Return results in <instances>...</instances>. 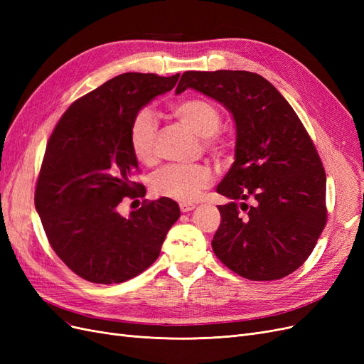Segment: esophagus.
Wrapping results in <instances>:
<instances>
[{
	"label": "esophagus",
	"instance_id": "obj_1",
	"mask_svg": "<svg viewBox=\"0 0 364 364\" xmlns=\"http://www.w3.org/2000/svg\"><path fill=\"white\" fill-rule=\"evenodd\" d=\"M179 208H181V211L182 213H188V211H193V209L196 208V205L194 203H179Z\"/></svg>",
	"mask_w": 364,
	"mask_h": 364
}]
</instances>
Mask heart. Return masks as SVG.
Listing matches in <instances>:
<instances>
[{
    "mask_svg": "<svg viewBox=\"0 0 364 364\" xmlns=\"http://www.w3.org/2000/svg\"><path fill=\"white\" fill-rule=\"evenodd\" d=\"M170 114L181 124L202 136L206 150L214 156H225L230 149V139L218 126L222 123V112L209 100L200 97H190L174 103ZM158 124L149 111L139 112L129 127V147L132 155L141 164H151L156 159ZM213 181V173L205 165H165L150 178L151 193L158 197H167L178 202H193L200 191Z\"/></svg>",
    "mask_w": 364,
    "mask_h": 364,
    "instance_id": "obj_1",
    "label": "heart"
}]
</instances>
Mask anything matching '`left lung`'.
Returning a JSON list of instances; mask_svg holds the SVG:
<instances>
[{
	"label": "left lung",
	"mask_w": 364,
	"mask_h": 364,
	"mask_svg": "<svg viewBox=\"0 0 364 364\" xmlns=\"http://www.w3.org/2000/svg\"><path fill=\"white\" fill-rule=\"evenodd\" d=\"M186 87L223 103L237 127L235 161L217 186L230 202L218 205L215 257L250 281L287 277L311 255L328 220L326 174L313 139L259 74L186 71L176 94Z\"/></svg>",
	"instance_id": "left-lung-1"
}]
</instances>
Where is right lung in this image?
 Listing matches in <instances>:
<instances>
[{"label":"right lung","instance_id":"right-lung-1","mask_svg":"<svg viewBox=\"0 0 364 364\" xmlns=\"http://www.w3.org/2000/svg\"><path fill=\"white\" fill-rule=\"evenodd\" d=\"M179 74L126 73L87 92L67 109L47 142L35 205L48 243L80 278L119 284L138 277L159 257L165 235L181 215L167 197L146 202L129 217L118 205L144 197L135 182L138 161L129 127L142 106L173 90Z\"/></svg>","mask_w":364,"mask_h":364}]
</instances>
